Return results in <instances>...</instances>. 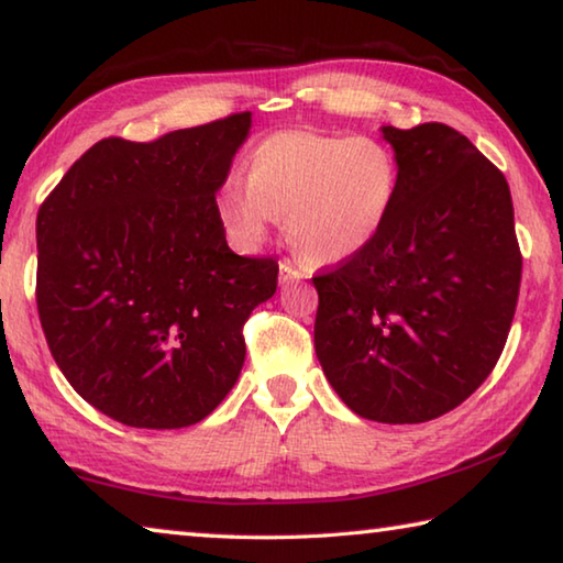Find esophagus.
<instances>
[{"label": "esophagus", "instance_id": "34e87169", "mask_svg": "<svg viewBox=\"0 0 563 563\" xmlns=\"http://www.w3.org/2000/svg\"><path fill=\"white\" fill-rule=\"evenodd\" d=\"M302 278V273L295 268L292 263H288V261H283L280 263V283L283 285H288V283H298Z\"/></svg>", "mask_w": 563, "mask_h": 563}]
</instances>
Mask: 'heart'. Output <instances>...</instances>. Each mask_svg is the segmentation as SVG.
Segmentation results:
<instances>
[{"instance_id":"heart-1","label":"heart","mask_w":563,"mask_h":563,"mask_svg":"<svg viewBox=\"0 0 563 563\" xmlns=\"http://www.w3.org/2000/svg\"><path fill=\"white\" fill-rule=\"evenodd\" d=\"M399 161L375 136L278 131L245 161V184L228 178L216 216L238 251H258L278 216L290 245L312 265H340L383 233L399 196Z\"/></svg>"}]
</instances>
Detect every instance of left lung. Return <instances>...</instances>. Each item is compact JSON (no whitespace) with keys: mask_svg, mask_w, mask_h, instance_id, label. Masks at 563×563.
Returning a JSON list of instances; mask_svg holds the SVG:
<instances>
[{"mask_svg":"<svg viewBox=\"0 0 563 563\" xmlns=\"http://www.w3.org/2000/svg\"><path fill=\"white\" fill-rule=\"evenodd\" d=\"M399 196L377 241L312 278L316 352L352 412L417 424L462 405L497 365L521 283L501 170L444 123L383 126Z\"/></svg>","mask_w":563,"mask_h":563,"instance_id":"1","label":"left lung"}]
</instances>
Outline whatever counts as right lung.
<instances>
[{"label": "right lung", "instance_id": "1", "mask_svg": "<svg viewBox=\"0 0 563 563\" xmlns=\"http://www.w3.org/2000/svg\"><path fill=\"white\" fill-rule=\"evenodd\" d=\"M251 117L148 144L103 139L36 216L46 342L76 393L121 424L211 415L243 369V322L278 288V263L235 255L216 216Z\"/></svg>", "mask_w": 563, "mask_h": 563}]
</instances>
